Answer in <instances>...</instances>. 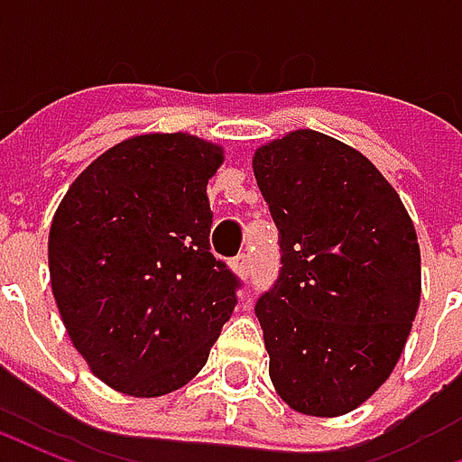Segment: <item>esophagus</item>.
Listing matches in <instances>:
<instances>
[{
    "instance_id": "1",
    "label": "esophagus",
    "mask_w": 462,
    "mask_h": 462,
    "mask_svg": "<svg viewBox=\"0 0 462 462\" xmlns=\"http://www.w3.org/2000/svg\"><path fill=\"white\" fill-rule=\"evenodd\" d=\"M232 270L240 274L242 280H247L252 272V262H250V254L247 252H242V254H237L235 260H232Z\"/></svg>"
}]
</instances>
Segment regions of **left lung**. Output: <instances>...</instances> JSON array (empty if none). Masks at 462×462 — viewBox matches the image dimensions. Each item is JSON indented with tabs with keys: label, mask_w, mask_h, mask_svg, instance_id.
Returning <instances> with one entry per match:
<instances>
[{
	"label": "left lung",
	"mask_w": 462,
	"mask_h": 462,
	"mask_svg": "<svg viewBox=\"0 0 462 462\" xmlns=\"http://www.w3.org/2000/svg\"><path fill=\"white\" fill-rule=\"evenodd\" d=\"M282 270L254 314L270 378L304 416L361 406L396 366L420 301V250L398 192L361 152L291 131L254 152Z\"/></svg>",
	"instance_id": "obj_1"
}]
</instances>
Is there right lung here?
Instances as JSON below:
<instances>
[{
  "mask_svg": "<svg viewBox=\"0 0 462 462\" xmlns=\"http://www.w3.org/2000/svg\"><path fill=\"white\" fill-rule=\"evenodd\" d=\"M220 162V145L188 133L135 135L71 182L51 220L59 314L91 371L125 396L185 386L237 304V274L210 252Z\"/></svg>",
  "mask_w": 462,
  "mask_h": 462,
  "instance_id": "right-lung-1",
  "label": "right lung"
}]
</instances>
